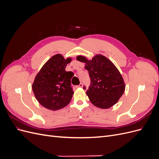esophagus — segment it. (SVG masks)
Here are the masks:
<instances>
[{"label":"esophagus","mask_w":159,"mask_h":159,"mask_svg":"<svg viewBox=\"0 0 159 159\" xmlns=\"http://www.w3.org/2000/svg\"><path fill=\"white\" fill-rule=\"evenodd\" d=\"M81 87H83V84H81V83H80L78 85H76L75 86V88H81Z\"/></svg>","instance_id":"obj_1"}]
</instances>
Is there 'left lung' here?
<instances>
[{
    "instance_id": "8db88e82",
    "label": "left lung",
    "mask_w": 159,
    "mask_h": 159,
    "mask_svg": "<svg viewBox=\"0 0 159 159\" xmlns=\"http://www.w3.org/2000/svg\"><path fill=\"white\" fill-rule=\"evenodd\" d=\"M77 60L85 62L91 84L87 93L90 102L102 109L109 108L116 103L123 94L125 85L122 75L106 57L97 55L91 60L79 56ZM84 89H86L85 86Z\"/></svg>"
}]
</instances>
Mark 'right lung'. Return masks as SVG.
Here are the masks:
<instances>
[{
	"label": "right lung",
	"instance_id": "right-lung-1",
	"mask_svg": "<svg viewBox=\"0 0 159 159\" xmlns=\"http://www.w3.org/2000/svg\"><path fill=\"white\" fill-rule=\"evenodd\" d=\"M71 58L65 60L60 54L52 56L43 66L32 84L38 102L43 107L56 111L66 107L71 99L74 91L71 86L73 72L65 70Z\"/></svg>",
	"mask_w": 159,
	"mask_h": 159
}]
</instances>
